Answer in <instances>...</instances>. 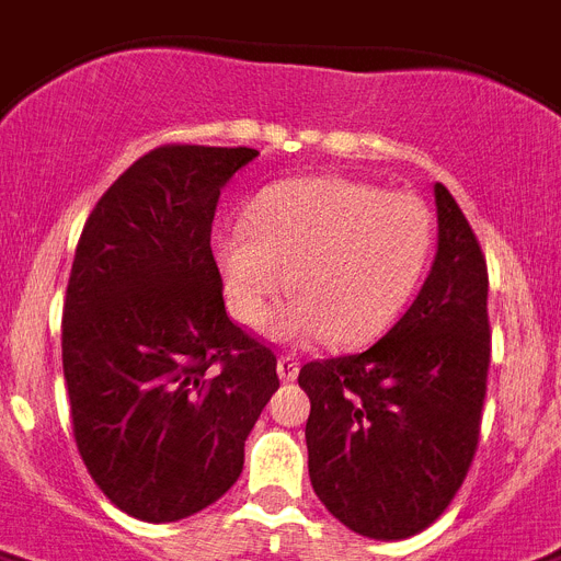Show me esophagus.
Here are the masks:
<instances>
[{
    "label": "esophagus",
    "instance_id": "34e87169",
    "mask_svg": "<svg viewBox=\"0 0 561 561\" xmlns=\"http://www.w3.org/2000/svg\"><path fill=\"white\" fill-rule=\"evenodd\" d=\"M300 373V360L295 355H280L277 358V375H280V381H295Z\"/></svg>",
    "mask_w": 561,
    "mask_h": 561
}]
</instances>
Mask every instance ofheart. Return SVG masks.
<instances>
[{"label":"heart","mask_w":561,"mask_h":561,"mask_svg":"<svg viewBox=\"0 0 561 561\" xmlns=\"http://www.w3.org/2000/svg\"><path fill=\"white\" fill-rule=\"evenodd\" d=\"M249 226L215 240L226 298L238 321L261 327L286 289L272 335L330 337L360 346L404 312L427 272L433 215L407 192L350 178H304L272 186L249 206Z\"/></svg>","instance_id":"heart-1"}]
</instances>
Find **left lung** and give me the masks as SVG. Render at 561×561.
<instances>
[{
	"label": "left lung",
	"mask_w": 561,
	"mask_h": 561,
	"mask_svg": "<svg viewBox=\"0 0 561 561\" xmlns=\"http://www.w3.org/2000/svg\"><path fill=\"white\" fill-rule=\"evenodd\" d=\"M438 249L413 307L358 355L309 360V479L369 539H407L447 511L479 447L488 392V263L436 183Z\"/></svg>",
	"instance_id": "obj_1"
}]
</instances>
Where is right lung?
I'll use <instances>...</instances> for the list:
<instances>
[{
  "label": "right lung",
  "instance_id": "1",
  "mask_svg": "<svg viewBox=\"0 0 561 561\" xmlns=\"http://www.w3.org/2000/svg\"><path fill=\"white\" fill-rule=\"evenodd\" d=\"M254 148L160 146L88 215L62 309L73 438L91 479L140 522L224 496L277 381L270 346L229 321L211 254L220 188Z\"/></svg>",
  "mask_w": 561,
  "mask_h": 561
}]
</instances>
